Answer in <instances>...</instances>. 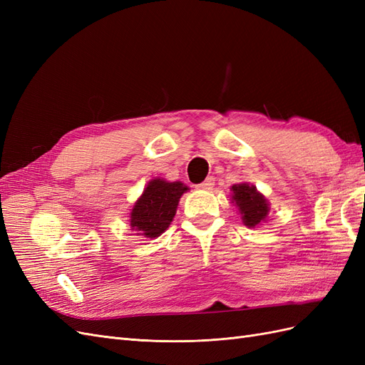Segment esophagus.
<instances>
[{
    "label": "esophagus",
    "instance_id": "1",
    "mask_svg": "<svg viewBox=\"0 0 365 365\" xmlns=\"http://www.w3.org/2000/svg\"><path fill=\"white\" fill-rule=\"evenodd\" d=\"M213 185H215V178H212V176H210V178H207L201 184H197L196 187H197V189H201V190H212Z\"/></svg>",
    "mask_w": 365,
    "mask_h": 365
}]
</instances>
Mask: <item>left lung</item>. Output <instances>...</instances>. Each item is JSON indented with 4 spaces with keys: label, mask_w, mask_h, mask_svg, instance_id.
I'll use <instances>...</instances> for the list:
<instances>
[{
    "label": "left lung",
    "mask_w": 365,
    "mask_h": 365,
    "mask_svg": "<svg viewBox=\"0 0 365 365\" xmlns=\"http://www.w3.org/2000/svg\"><path fill=\"white\" fill-rule=\"evenodd\" d=\"M233 201L239 207L242 220L247 227H256L268 215V202L264 196L256 190V187L250 184H235Z\"/></svg>",
    "instance_id": "obj_1"
}]
</instances>
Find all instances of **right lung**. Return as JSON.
<instances>
[{
  "instance_id": "right-lung-1",
  "label": "right lung",
  "mask_w": 365,
  "mask_h": 365,
  "mask_svg": "<svg viewBox=\"0 0 365 365\" xmlns=\"http://www.w3.org/2000/svg\"><path fill=\"white\" fill-rule=\"evenodd\" d=\"M189 189L182 182L152 180L135 202L130 213V227L145 237H158L168 230L176 213V207L184 192Z\"/></svg>"
}]
</instances>
